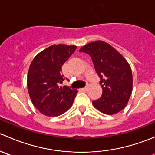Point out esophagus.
Masks as SVG:
<instances>
[{
	"label": "esophagus",
	"mask_w": 155,
	"mask_h": 155,
	"mask_svg": "<svg viewBox=\"0 0 155 155\" xmlns=\"http://www.w3.org/2000/svg\"><path fill=\"white\" fill-rule=\"evenodd\" d=\"M87 87H83V88H81L80 90H81V91H85L87 90Z\"/></svg>",
	"instance_id": "34e87169"
}]
</instances>
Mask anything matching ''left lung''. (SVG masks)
Segmentation results:
<instances>
[{
    "instance_id": "1",
    "label": "left lung",
    "mask_w": 155,
    "mask_h": 155,
    "mask_svg": "<svg viewBox=\"0 0 155 155\" xmlns=\"http://www.w3.org/2000/svg\"><path fill=\"white\" fill-rule=\"evenodd\" d=\"M91 56L99 76L102 96L92 101L94 107L107 115H114L124 109L133 89V76L127 60L112 46L98 40L79 49Z\"/></svg>"
}]
</instances>
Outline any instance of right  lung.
Segmentation results:
<instances>
[{
    "label": "right lung",
    "instance_id": "add662e5",
    "mask_svg": "<svg viewBox=\"0 0 155 155\" xmlns=\"http://www.w3.org/2000/svg\"><path fill=\"white\" fill-rule=\"evenodd\" d=\"M77 46L52 45L34 57L29 67L27 85L34 106L46 116H58L68 111L78 91L59 86L64 80L61 68Z\"/></svg>",
    "mask_w": 155,
    "mask_h": 155
}]
</instances>
